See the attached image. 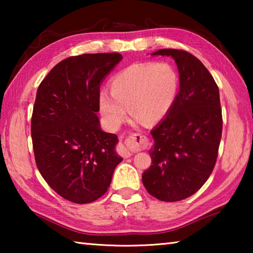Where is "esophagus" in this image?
Segmentation results:
<instances>
[{"instance_id":"obj_1","label":"esophagus","mask_w":253,"mask_h":253,"mask_svg":"<svg viewBox=\"0 0 253 253\" xmlns=\"http://www.w3.org/2000/svg\"><path fill=\"white\" fill-rule=\"evenodd\" d=\"M145 140L144 136L140 134H131L128 138L125 140L124 144H119L118 152L122 156L125 158L129 157L131 155L130 148H143L145 146Z\"/></svg>"}]
</instances>
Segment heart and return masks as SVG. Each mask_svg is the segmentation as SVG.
<instances>
[{"instance_id":"obj_1","label":"heart","mask_w":253,"mask_h":253,"mask_svg":"<svg viewBox=\"0 0 253 253\" xmlns=\"http://www.w3.org/2000/svg\"><path fill=\"white\" fill-rule=\"evenodd\" d=\"M110 91L99 93V108L107 124L118 128L128 115L151 125L162 121L176 99L179 78L166 62L132 63L110 80Z\"/></svg>"}]
</instances>
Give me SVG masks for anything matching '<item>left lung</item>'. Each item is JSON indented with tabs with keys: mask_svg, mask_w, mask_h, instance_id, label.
Here are the masks:
<instances>
[{
	"mask_svg": "<svg viewBox=\"0 0 253 253\" xmlns=\"http://www.w3.org/2000/svg\"><path fill=\"white\" fill-rule=\"evenodd\" d=\"M152 55L175 60L179 91L172 108L151 134V168L143 184L154 198L175 202L196 193L215 166L222 136L220 93L200 60L184 50L161 49Z\"/></svg>",
	"mask_w": 253,
	"mask_h": 253,
	"instance_id": "8db88e82",
	"label": "left lung"
}]
</instances>
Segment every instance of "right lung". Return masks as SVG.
<instances>
[{"mask_svg": "<svg viewBox=\"0 0 253 253\" xmlns=\"http://www.w3.org/2000/svg\"><path fill=\"white\" fill-rule=\"evenodd\" d=\"M123 55L69 57L42 80L31 119L37 168L53 191L70 202L90 203L104 195L123 158L118 137L101 130L100 84Z\"/></svg>", "mask_w": 253, "mask_h": 253, "instance_id": "add662e5", "label": "right lung"}]
</instances>
